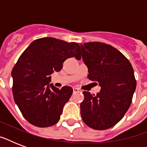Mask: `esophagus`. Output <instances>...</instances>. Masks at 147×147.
I'll list each match as a JSON object with an SVG mask.
<instances>
[{
  "label": "esophagus",
  "mask_w": 147,
  "mask_h": 147,
  "mask_svg": "<svg viewBox=\"0 0 147 147\" xmlns=\"http://www.w3.org/2000/svg\"><path fill=\"white\" fill-rule=\"evenodd\" d=\"M73 92L74 93H77V92H80L81 90L78 88H76V87H74L73 88Z\"/></svg>",
  "instance_id": "esophagus-1"
}]
</instances>
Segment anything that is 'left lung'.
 Returning <instances> with one entry per match:
<instances>
[{"label": "left lung", "instance_id": "1", "mask_svg": "<svg viewBox=\"0 0 147 147\" xmlns=\"http://www.w3.org/2000/svg\"><path fill=\"white\" fill-rule=\"evenodd\" d=\"M82 57L88 69V79L98 82L100 91L83 92L81 116L94 130H107L123 118L132 102L137 82L130 61L114 47L99 42L81 45ZM81 59L80 57H76Z\"/></svg>", "mask_w": 147, "mask_h": 147}]
</instances>
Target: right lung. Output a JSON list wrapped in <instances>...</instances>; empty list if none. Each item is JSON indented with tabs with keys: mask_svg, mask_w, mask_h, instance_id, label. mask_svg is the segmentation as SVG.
Segmentation results:
<instances>
[{
	"mask_svg": "<svg viewBox=\"0 0 147 147\" xmlns=\"http://www.w3.org/2000/svg\"><path fill=\"white\" fill-rule=\"evenodd\" d=\"M74 56H81L78 43L52 37L34 40L20 56L11 72L12 92L29 123L47 127L59 121L73 90L69 86L59 90L49 84L50 75L59 71L65 60Z\"/></svg>",
	"mask_w": 147,
	"mask_h": 147,
	"instance_id": "right-lung-1",
	"label": "right lung"
}]
</instances>
